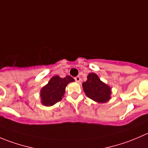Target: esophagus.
I'll list each match as a JSON object with an SVG mask.
<instances>
[{
    "instance_id": "obj_1",
    "label": "esophagus",
    "mask_w": 148,
    "mask_h": 148,
    "mask_svg": "<svg viewBox=\"0 0 148 148\" xmlns=\"http://www.w3.org/2000/svg\"><path fill=\"white\" fill-rule=\"evenodd\" d=\"M74 79H75L76 82H79L81 81V77H80L79 76H77V77H74Z\"/></svg>"
}]
</instances>
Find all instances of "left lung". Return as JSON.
<instances>
[{
  "label": "left lung",
  "mask_w": 148,
  "mask_h": 148,
  "mask_svg": "<svg viewBox=\"0 0 148 148\" xmlns=\"http://www.w3.org/2000/svg\"><path fill=\"white\" fill-rule=\"evenodd\" d=\"M82 86L86 96L95 102L104 103L110 99L111 89L95 73L88 75L87 80L82 84Z\"/></svg>",
  "instance_id": "left-lung-1"
}]
</instances>
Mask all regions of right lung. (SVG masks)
Instances as JSON below:
<instances>
[{
    "mask_svg": "<svg viewBox=\"0 0 148 148\" xmlns=\"http://www.w3.org/2000/svg\"><path fill=\"white\" fill-rule=\"evenodd\" d=\"M74 81L71 76H66L64 78H61L59 76L52 77L41 90L40 95L42 104L45 106H51L62 100L66 85Z\"/></svg>",
    "mask_w": 148,
    "mask_h": 148,
    "instance_id": "right-lung-1",
    "label": "right lung"
}]
</instances>
